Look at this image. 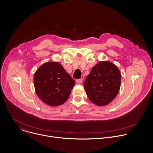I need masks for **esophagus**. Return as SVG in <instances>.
Returning <instances> with one entry per match:
<instances>
[{
    "mask_svg": "<svg viewBox=\"0 0 153 153\" xmlns=\"http://www.w3.org/2000/svg\"><path fill=\"white\" fill-rule=\"evenodd\" d=\"M83 82V79H79L76 80V83L77 84H81Z\"/></svg>",
    "mask_w": 153,
    "mask_h": 153,
    "instance_id": "1",
    "label": "esophagus"
}]
</instances>
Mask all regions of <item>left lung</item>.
Wrapping results in <instances>:
<instances>
[{
	"label": "left lung",
	"instance_id": "obj_1",
	"mask_svg": "<svg viewBox=\"0 0 153 153\" xmlns=\"http://www.w3.org/2000/svg\"><path fill=\"white\" fill-rule=\"evenodd\" d=\"M120 83L119 68L110 62L102 61L93 67L83 86L90 100L103 106L114 99L119 91Z\"/></svg>",
	"mask_w": 153,
	"mask_h": 153
}]
</instances>
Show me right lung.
Returning a JSON list of instances; mask_svg holds the SVG:
<instances>
[{
    "label": "right lung",
    "instance_id": "obj_1",
    "mask_svg": "<svg viewBox=\"0 0 153 153\" xmlns=\"http://www.w3.org/2000/svg\"><path fill=\"white\" fill-rule=\"evenodd\" d=\"M75 81L57 62H48L42 65L34 75L35 91L45 104L57 106L68 99Z\"/></svg>",
    "mask_w": 153,
    "mask_h": 153
}]
</instances>
